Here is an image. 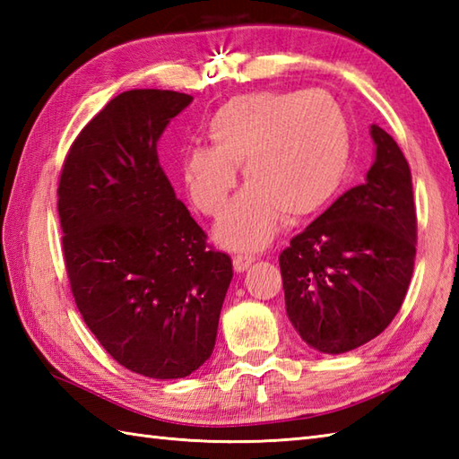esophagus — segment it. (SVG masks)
I'll return each mask as SVG.
<instances>
[{
	"label": "esophagus",
	"mask_w": 459,
	"mask_h": 459,
	"mask_svg": "<svg viewBox=\"0 0 459 459\" xmlns=\"http://www.w3.org/2000/svg\"><path fill=\"white\" fill-rule=\"evenodd\" d=\"M252 262H255V258L252 256H245V255H237L235 258H232V266H235L237 272H245Z\"/></svg>",
	"instance_id": "1"
}]
</instances>
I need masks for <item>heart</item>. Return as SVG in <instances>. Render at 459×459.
<instances>
[{
    "label": "heart",
    "mask_w": 459,
    "mask_h": 459,
    "mask_svg": "<svg viewBox=\"0 0 459 459\" xmlns=\"http://www.w3.org/2000/svg\"><path fill=\"white\" fill-rule=\"evenodd\" d=\"M207 145L183 152L181 178L191 203L219 217L242 165L248 187L217 229L224 247L258 250L281 219L304 221L324 209L347 169V124L325 92L260 91L232 96L207 122Z\"/></svg>",
    "instance_id": "1"
}]
</instances>
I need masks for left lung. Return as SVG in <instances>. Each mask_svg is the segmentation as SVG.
<instances>
[{
    "instance_id": "obj_1",
    "label": "left lung",
    "mask_w": 459,
    "mask_h": 459,
    "mask_svg": "<svg viewBox=\"0 0 459 459\" xmlns=\"http://www.w3.org/2000/svg\"><path fill=\"white\" fill-rule=\"evenodd\" d=\"M377 160L280 255L286 311L321 353H345L391 325L416 258L412 175L391 134L370 128Z\"/></svg>"
}]
</instances>
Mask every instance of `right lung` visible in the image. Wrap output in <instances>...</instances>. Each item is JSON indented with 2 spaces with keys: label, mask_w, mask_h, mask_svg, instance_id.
Masks as SVG:
<instances>
[{
  "label": "right lung",
  "mask_w": 459,
  "mask_h": 459,
  "mask_svg": "<svg viewBox=\"0 0 459 459\" xmlns=\"http://www.w3.org/2000/svg\"><path fill=\"white\" fill-rule=\"evenodd\" d=\"M193 96L135 89L84 126L58 178L68 284L116 363L183 378L212 353L232 280L161 169L158 140Z\"/></svg>",
  "instance_id": "add662e5"
}]
</instances>
